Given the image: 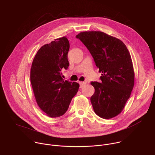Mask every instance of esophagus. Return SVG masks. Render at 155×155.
I'll return each mask as SVG.
<instances>
[{"mask_svg":"<svg viewBox=\"0 0 155 155\" xmlns=\"http://www.w3.org/2000/svg\"><path fill=\"white\" fill-rule=\"evenodd\" d=\"M79 84H80V87L81 88V87H83L86 84V83L85 82H83V81H80Z\"/></svg>","mask_w":155,"mask_h":155,"instance_id":"obj_1","label":"esophagus"}]
</instances>
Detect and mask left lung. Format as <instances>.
<instances>
[{
	"label": "left lung",
	"instance_id": "left-lung-1",
	"mask_svg": "<svg viewBox=\"0 0 155 155\" xmlns=\"http://www.w3.org/2000/svg\"><path fill=\"white\" fill-rule=\"evenodd\" d=\"M80 39L91 54L102 73L101 83L91 82L95 89L91 97L94 111L104 119L120 114L134 84V72L129 52L120 39L101 31L79 33Z\"/></svg>",
	"mask_w": 155,
	"mask_h": 155
}]
</instances>
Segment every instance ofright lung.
<instances>
[{"instance_id":"add662e5","label":"right lung","mask_w":155,"mask_h":155,"mask_svg":"<svg viewBox=\"0 0 155 155\" xmlns=\"http://www.w3.org/2000/svg\"><path fill=\"white\" fill-rule=\"evenodd\" d=\"M70 44L66 37L42 46L35 54L31 68V83L36 102L43 112L52 118L63 115L79 84L64 80L61 71L68 69Z\"/></svg>"}]
</instances>
